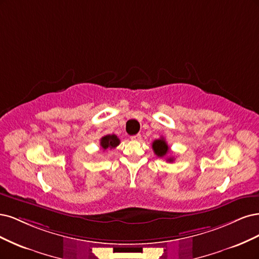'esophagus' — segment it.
<instances>
[{"mask_svg":"<svg viewBox=\"0 0 259 259\" xmlns=\"http://www.w3.org/2000/svg\"><path fill=\"white\" fill-rule=\"evenodd\" d=\"M131 140H132V141H139V140H141V135L132 136V137H131Z\"/></svg>","mask_w":259,"mask_h":259,"instance_id":"obj_1","label":"esophagus"}]
</instances>
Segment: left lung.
Segmentation results:
<instances>
[{
  "instance_id": "8db88e82",
  "label": "left lung",
  "mask_w": 259,
  "mask_h": 259,
  "mask_svg": "<svg viewBox=\"0 0 259 259\" xmlns=\"http://www.w3.org/2000/svg\"><path fill=\"white\" fill-rule=\"evenodd\" d=\"M153 149L158 157H164L166 153L169 152V146L163 139H159L153 142ZM168 161H173V158H169Z\"/></svg>"
}]
</instances>
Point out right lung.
I'll return each instance as SVG.
<instances>
[{"mask_svg": "<svg viewBox=\"0 0 259 259\" xmlns=\"http://www.w3.org/2000/svg\"><path fill=\"white\" fill-rule=\"evenodd\" d=\"M119 143H120L119 139L117 138V136H115V135H107L100 140V146L102 147L103 151H105V149H107V148L112 149V148L117 147L119 145Z\"/></svg>", "mask_w": 259, "mask_h": 259, "instance_id": "add662e5", "label": "right lung"}]
</instances>
